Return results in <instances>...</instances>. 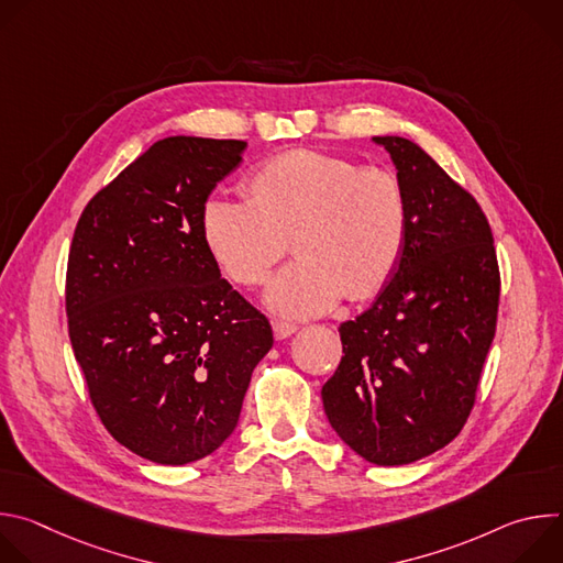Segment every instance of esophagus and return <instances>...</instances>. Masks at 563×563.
Instances as JSON below:
<instances>
[{
	"label": "esophagus",
	"instance_id": "obj_1",
	"mask_svg": "<svg viewBox=\"0 0 563 563\" xmlns=\"http://www.w3.org/2000/svg\"><path fill=\"white\" fill-rule=\"evenodd\" d=\"M296 330L298 328L294 323H287V320H276V323H274V339L276 341H285L291 334H296Z\"/></svg>",
	"mask_w": 563,
	"mask_h": 563
}]
</instances>
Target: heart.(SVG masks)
<instances>
[{
	"instance_id": "1",
	"label": "heart",
	"mask_w": 563,
	"mask_h": 563,
	"mask_svg": "<svg viewBox=\"0 0 563 563\" xmlns=\"http://www.w3.org/2000/svg\"><path fill=\"white\" fill-rule=\"evenodd\" d=\"M252 198L209 196L205 245L238 285H261L289 247V263L267 287L274 311L309 318L345 294L367 298L394 274L408 238V198L385 169L296 148L250 176Z\"/></svg>"
}]
</instances>
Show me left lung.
<instances>
[{
  "instance_id": "8db88e82",
  "label": "left lung",
  "mask_w": 563,
  "mask_h": 563,
  "mask_svg": "<svg viewBox=\"0 0 563 563\" xmlns=\"http://www.w3.org/2000/svg\"><path fill=\"white\" fill-rule=\"evenodd\" d=\"M408 198V238L376 300L339 328L343 358L320 389L330 426L374 465H406L463 428L495 339L490 224L415 142L374 135Z\"/></svg>"
}]
</instances>
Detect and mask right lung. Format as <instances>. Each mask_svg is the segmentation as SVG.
I'll return each instance as SVG.
<instances>
[{
  "mask_svg": "<svg viewBox=\"0 0 563 563\" xmlns=\"http://www.w3.org/2000/svg\"><path fill=\"white\" fill-rule=\"evenodd\" d=\"M240 140L155 142L77 222L66 272L75 358L111 437L142 459L185 465L235 430L267 318L205 245L200 213L240 165Z\"/></svg>",
  "mask_w": 563,
  "mask_h": 563,
  "instance_id": "obj_1",
  "label": "right lung"
}]
</instances>
